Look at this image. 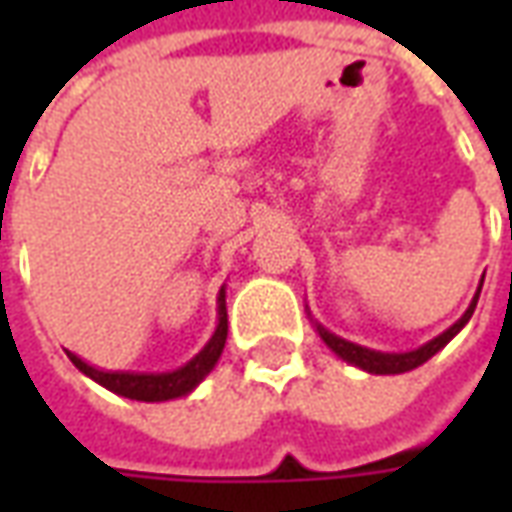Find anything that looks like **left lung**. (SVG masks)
Here are the masks:
<instances>
[{
  "mask_svg": "<svg viewBox=\"0 0 512 512\" xmlns=\"http://www.w3.org/2000/svg\"><path fill=\"white\" fill-rule=\"evenodd\" d=\"M480 290H483V279H480V288H477V293H474L472 304L466 307V312H463L458 321L452 323L447 332H441L439 337H433L430 343L419 345V348H414V351H406V354H384V351H373V348H365V345H356V343H351V340L337 337V334L329 332V329H326V326H321V323L315 321V318H310V321H312V326H315V332L321 334L323 343L329 345V348H332L334 354L340 356L343 362L359 367V370H365V373H373V376H397V373H408V370H414V367L425 365L430 356L439 354L441 348L450 343L455 334L461 332L463 326L469 323V318H472L474 307H477Z\"/></svg>",
  "mask_w": 512,
  "mask_h": 512,
  "instance_id": "1",
  "label": "left lung"
}]
</instances>
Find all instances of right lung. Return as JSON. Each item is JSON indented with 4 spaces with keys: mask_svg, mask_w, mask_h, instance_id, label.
<instances>
[{
    "mask_svg": "<svg viewBox=\"0 0 512 512\" xmlns=\"http://www.w3.org/2000/svg\"><path fill=\"white\" fill-rule=\"evenodd\" d=\"M216 329H213L211 340L202 345V351L186 365L169 373H128V370H101V367L87 365L82 356L68 351V359L82 370L84 376L93 378L95 384L106 386L109 392H115L128 400H142V403H164V400H175V397L191 395L202 378L211 373L219 356L227 343V301H224V285L216 296Z\"/></svg>",
    "mask_w": 512,
    "mask_h": 512,
    "instance_id": "1",
    "label": "right lung"
}]
</instances>
